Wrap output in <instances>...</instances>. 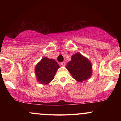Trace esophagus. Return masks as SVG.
Here are the masks:
<instances>
[{
	"mask_svg": "<svg viewBox=\"0 0 121 121\" xmlns=\"http://www.w3.org/2000/svg\"><path fill=\"white\" fill-rule=\"evenodd\" d=\"M61 65L62 66H65V65H66V63H65V62H61Z\"/></svg>",
	"mask_w": 121,
	"mask_h": 121,
	"instance_id": "obj_1",
	"label": "esophagus"
}]
</instances>
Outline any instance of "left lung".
Returning <instances> with one entry per match:
<instances>
[{
  "label": "left lung",
  "instance_id": "8db88e82",
  "mask_svg": "<svg viewBox=\"0 0 121 121\" xmlns=\"http://www.w3.org/2000/svg\"><path fill=\"white\" fill-rule=\"evenodd\" d=\"M66 69L76 81L82 82L91 77L92 65L91 61L79 53L72 56L70 61L66 66Z\"/></svg>",
  "mask_w": 121,
  "mask_h": 121
}]
</instances>
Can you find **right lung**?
Listing matches in <instances>:
<instances>
[{"instance_id": "1", "label": "right lung", "mask_w": 121, "mask_h": 121, "mask_svg": "<svg viewBox=\"0 0 121 121\" xmlns=\"http://www.w3.org/2000/svg\"><path fill=\"white\" fill-rule=\"evenodd\" d=\"M59 68V65L55 60L45 57L43 58L35 69L37 81L41 84H49L54 79Z\"/></svg>"}]
</instances>
